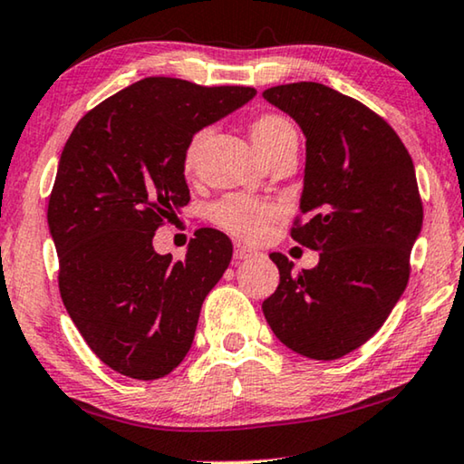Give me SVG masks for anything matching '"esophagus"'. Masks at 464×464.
Returning a JSON list of instances; mask_svg holds the SVG:
<instances>
[{
    "mask_svg": "<svg viewBox=\"0 0 464 464\" xmlns=\"http://www.w3.org/2000/svg\"><path fill=\"white\" fill-rule=\"evenodd\" d=\"M235 260H249V258H256L258 256V252H254V249H249L246 246H235Z\"/></svg>",
    "mask_w": 464,
    "mask_h": 464,
    "instance_id": "1",
    "label": "esophagus"
}]
</instances>
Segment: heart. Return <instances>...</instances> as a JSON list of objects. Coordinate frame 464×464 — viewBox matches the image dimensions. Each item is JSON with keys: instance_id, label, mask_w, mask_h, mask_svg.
Segmentation results:
<instances>
[{"instance_id": "heart-1", "label": "heart", "mask_w": 464, "mask_h": 464, "mask_svg": "<svg viewBox=\"0 0 464 464\" xmlns=\"http://www.w3.org/2000/svg\"><path fill=\"white\" fill-rule=\"evenodd\" d=\"M249 134H252V142L256 149L260 150L264 159L286 149V146L297 144L295 126H293L286 117L276 113H266L260 115L258 120H254L252 126H249ZM206 136H208V131L202 130L189 140L186 154H183V167H186V171H192L196 167ZM275 218V206L244 196L225 198V200H220L215 208H212V220H215L217 227H220V229L227 233H231L233 237L252 241V244L266 237Z\"/></svg>"}]
</instances>
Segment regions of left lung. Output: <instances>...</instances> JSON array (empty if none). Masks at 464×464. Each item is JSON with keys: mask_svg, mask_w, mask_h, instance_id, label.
<instances>
[{"mask_svg": "<svg viewBox=\"0 0 464 464\" xmlns=\"http://www.w3.org/2000/svg\"><path fill=\"white\" fill-rule=\"evenodd\" d=\"M262 97L305 136V220L291 237L320 252L318 266L297 275L286 256L270 254L281 283L262 312L291 351L333 362L378 333L409 283L423 225L415 167L380 115L334 88L293 82Z\"/></svg>", "mask_w": 464, "mask_h": 464, "instance_id": "left-lung-1", "label": "left lung"}]
</instances>
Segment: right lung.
I'll return each mask as SVG.
<instances>
[{"label": "right lung", "mask_w": 464, "mask_h": 464, "mask_svg": "<svg viewBox=\"0 0 464 464\" xmlns=\"http://www.w3.org/2000/svg\"><path fill=\"white\" fill-rule=\"evenodd\" d=\"M254 97L249 86L150 76L88 111L63 146L47 208L60 293L88 347L121 376L163 378L192 347L231 239L198 229L175 262L152 237L189 202V140Z\"/></svg>", "instance_id": "obj_1"}]
</instances>
